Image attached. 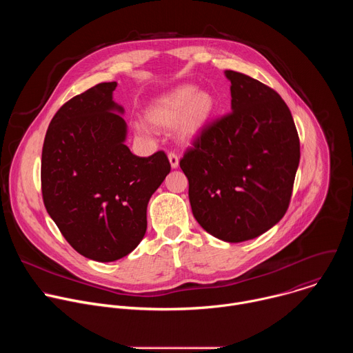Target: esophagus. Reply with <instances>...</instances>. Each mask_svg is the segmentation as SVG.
Here are the masks:
<instances>
[{"label":"esophagus","mask_w":353,"mask_h":353,"mask_svg":"<svg viewBox=\"0 0 353 353\" xmlns=\"http://www.w3.org/2000/svg\"><path fill=\"white\" fill-rule=\"evenodd\" d=\"M169 162H170V166H172L173 169L179 168V157H177V154L169 152Z\"/></svg>","instance_id":"obj_1"}]
</instances>
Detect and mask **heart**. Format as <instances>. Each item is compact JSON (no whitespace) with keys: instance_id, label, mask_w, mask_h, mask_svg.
<instances>
[{"instance_id":"1","label":"heart","mask_w":353,"mask_h":353,"mask_svg":"<svg viewBox=\"0 0 353 353\" xmlns=\"http://www.w3.org/2000/svg\"><path fill=\"white\" fill-rule=\"evenodd\" d=\"M214 112L215 99L210 92L184 85L157 99L145 116L149 124L158 128L179 124L180 138L190 141L204 130Z\"/></svg>"}]
</instances>
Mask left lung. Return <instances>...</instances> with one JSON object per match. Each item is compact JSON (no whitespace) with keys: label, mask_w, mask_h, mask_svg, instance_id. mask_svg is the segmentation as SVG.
Listing matches in <instances>:
<instances>
[{"label":"left lung","mask_w":353,"mask_h":353,"mask_svg":"<svg viewBox=\"0 0 353 353\" xmlns=\"http://www.w3.org/2000/svg\"><path fill=\"white\" fill-rule=\"evenodd\" d=\"M232 112L207 124L180 159L192 215L229 243L254 239L288 211L300 159L283 99L248 75L226 71Z\"/></svg>","instance_id":"1"}]
</instances>
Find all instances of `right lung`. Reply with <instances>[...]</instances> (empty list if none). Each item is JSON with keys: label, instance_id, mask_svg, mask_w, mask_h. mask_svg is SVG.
Returning a JSON list of instances; mask_svg holds the SVG:
<instances>
[{"label": "right lung", "instance_id": "add662e5", "mask_svg": "<svg viewBox=\"0 0 353 353\" xmlns=\"http://www.w3.org/2000/svg\"><path fill=\"white\" fill-rule=\"evenodd\" d=\"M117 82L74 96L50 123L41 150L43 203L64 239L86 259H123L146 232L149 198L170 173L163 150L139 158L114 112Z\"/></svg>", "mask_w": 353, "mask_h": 353}]
</instances>
